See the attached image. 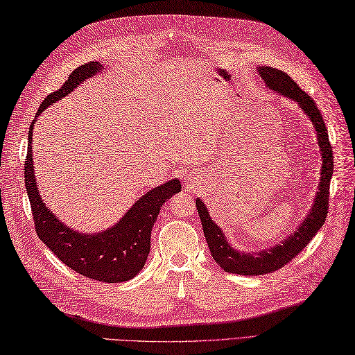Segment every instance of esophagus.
Instances as JSON below:
<instances>
[{
  "label": "esophagus",
  "mask_w": 355,
  "mask_h": 355,
  "mask_svg": "<svg viewBox=\"0 0 355 355\" xmlns=\"http://www.w3.org/2000/svg\"><path fill=\"white\" fill-rule=\"evenodd\" d=\"M187 182H188V180H187Z\"/></svg>",
  "instance_id": "1"
}]
</instances>
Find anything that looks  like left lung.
<instances>
[{"label": "left lung", "mask_w": 355, "mask_h": 355, "mask_svg": "<svg viewBox=\"0 0 355 355\" xmlns=\"http://www.w3.org/2000/svg\"><path fill=\"white\" fill-rule=\"evenodd\" d=\"M257 72L265 81L266 89L297 102L301 111L312 122L318 138L319 150H321L322 167L321 175H319V185L313 198V205L306 217L300 223L297 230H293L280 244H275L270 248H262L259 252H241V250L232 247L226 238V233L211 218L205 202L198 197L196 198L198 217L202 220L206 243L207 247H209L214 261L217 262L223 271L239 275H263L274 272L291 262L301 250H304V247L312 241L318 230L325 223L328 212V197H330L328 191H330V180L333 176L331 144L330 140H328V132L322 114L319 112L315 101L302 92L288 73L279 71V69L262 66L257 67Z\"/></svg>", "instance_id": "1"}]
</instances>
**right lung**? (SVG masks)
I'll use <instances>...</instances> for the list:
<instances>
[{"mask_svg":"<svg viewBox=\"0 0 355 355\" xmlns=\"http://www.w3.org/2000/svg\"><path fill=\"white\" fill-rule=\"evenodd\" d=\"M103 71V64L90 62L69 75L62 89L48 94L36 112V119L48 107L72 93L78 85ZM33 120L28 129V152L25 161V189L30 197L36 232L51 252L78 274L103 283H120L134 279L143 270L150 252L152 227L161 206L182 189L179 179L149 189L129 207L128 212L111 227L84 233L67 226L43 202L34 175Z\"/></svg>","mask_w":355,"mask_h":355,"instance_id":"obj_1","label":"right lung"}]
</instances>
